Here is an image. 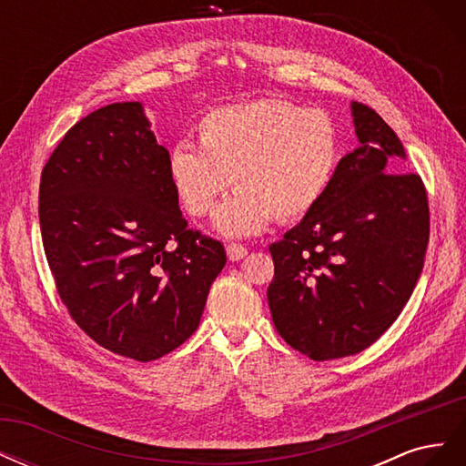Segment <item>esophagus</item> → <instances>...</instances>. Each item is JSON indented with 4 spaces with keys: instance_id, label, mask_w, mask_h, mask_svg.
Segmentation results:
<instances>
[{
    "instance_id": "esophagus-1",
    "label": "esophagus",
    "mask_w": 466,
    "mask_h": 466,
    "mask_svg": "<svg viewBox=\"0 0 466 466\" xmlns=\"http://www.w3.org/2000/svg\"><path fill=\"white\" fill-rule=\"evenodd\" d=\"M225 250H228V258H229L231 262H238V260L245 258V257L248 255L247 247L237 245V243H229L228 247H225Z\"/></svg>"
}]
</instances>
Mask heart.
Wrapping results in <instances>:
<instances>
[{
  "mask_svg": "<svg viewBox=\"0 0 466 466\" xmlns=\"http://www.w3.org/2000/svg\"><path fill=\"white\" fill-rule=\"evenodd\" d=\"M198 137L200 147L180 139L168 151V178L182 206L206 216L233 177L237 190L214 214V228L228 237L257 235L274 218L307 216L340 161V139L327 112L278 98L209 110Z\"/></svg>",
  "mask_w": 466,
  "mask_h": 466,
  "instance_id": "1",
  "label": "heart"
}]
</instances>
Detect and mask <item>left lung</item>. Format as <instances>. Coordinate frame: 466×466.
I'll use <instances>...</instances> for the list:
<instances>
[{"label": "left lung", "instance_id": "1", "mask_svg": "<svg viewBox=\"0 0 466 466\" xmlns=\"http://www.w3.org/2000/svg\"><path fill=\"white\" fill-rule=\"evenodd\" d=\"M360 147L319 206L270 247L268 305L279 336L315 361L354 356L397 320L430 238L426 188L377 112L351 103Z\"/></svg>", "mask_w": 466, "mask_h": 466}]
</instances>
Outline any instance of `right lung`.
Listing matches in <instances>:
<instances>
[{
	"instance_id": "add662e5",
	"label": "right lung",
	"mask_w": 466,
	"mask_h": 466,
	"mask_svg": "<svg viewBox=\"0 0 466 466\" xmlns=\"http://www.w3.org/2000/svg\"><path fill=\"white\" fill-rule=\"evenodd\" d=\"M144 105L115 103L69 130L42 168V245L69 315L96 344L159 360L198 329L228 257L187 228Z\"/></svg>"
}]
</instances>
